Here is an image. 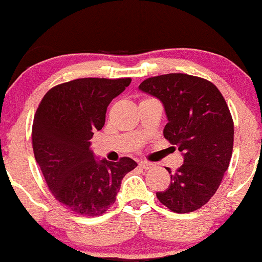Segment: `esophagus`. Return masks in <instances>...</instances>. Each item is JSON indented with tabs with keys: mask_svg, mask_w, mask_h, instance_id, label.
Masks as SVG:
<instances>
[{
	"mask_svg": "<svg viewBox=\"0 0 262 262\" xmlns=\"http://www.w3.org/2000/svg\"><path fill=\"white\" fill-rule=\"evenodd\" d=\"M139 166L143 167V169L148 170V169H150V167L152 166V164H151V162H149V161H140L139 162Z\"/></svg>",
	"mask_w": 262,
	"mask_h": 262,
	"instance_id": "esophagus-1",
	"label": "esophagus"
}]
</instances>
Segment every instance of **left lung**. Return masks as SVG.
I'll return each instance as SVG.
<instances>
[{"mask_svg":"<svg viewBox=\"0 0 262 262\" xmlns=\"http://www.w3.org/2000/svg\"><path fill=\"white\" fill-rule=\"evenodd\" d=\"M139 90L162 102L164 137L183 155L167 189L156 197L176 213L200 209L214 196L233 154L234 123L222 93L208 80L187 74L149 77Z\"/></svg>","mask_w":262,"mask_h":262,"instance_id":"1","label":"left lung"}]
</instances>
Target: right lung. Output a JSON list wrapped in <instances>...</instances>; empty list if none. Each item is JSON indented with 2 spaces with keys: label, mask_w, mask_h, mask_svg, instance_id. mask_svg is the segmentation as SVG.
<instances>
[{
  "label": "right lung",
  "mask_w": 262,
  "mask_h": 262,
  "mask_svg": "<svg viewBox=\"0 0 262 262\" xmlns=\"http://www.w3.org/2000/svg\"><path fill=\"white\" fill-rule=\"evenodd\" d=\"M132 82L86 77L53 87L35 112L32 144L53 196L81 215L97 217L116 202L123 177L137 167L130 158L96 160L90 148L106 121L108 104Z\"/></svg>",
  "instance_id": "right-lung-1"
}]
</instances>
